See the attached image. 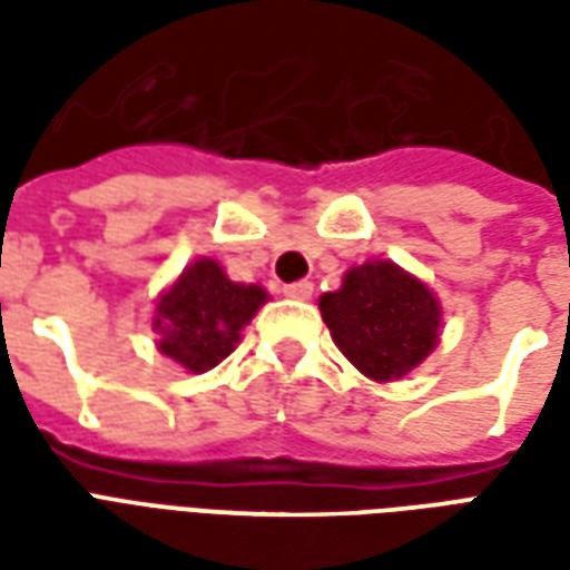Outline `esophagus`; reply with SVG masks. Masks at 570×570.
<instances>
[{"label": "esophagus", "instance_id": "34e87169", "mask_svg": "<svg viewBox=\"0 0 570 570\" xmlns=\"http://www.w3.org/2000/svg\"><path fill=\"white\" fill-rule=\"evenodd\" d=\"M311 293H314V284H311V281H296V284L284 286V296L289 298H311Z\"/></svg>", "mask_w": 570, "mask_h": 570}]
</instances>
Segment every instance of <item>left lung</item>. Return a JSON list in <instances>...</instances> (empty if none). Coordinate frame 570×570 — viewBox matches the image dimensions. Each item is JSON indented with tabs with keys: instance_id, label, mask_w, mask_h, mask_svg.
Returning a JSON list of instances; mask_svg holds the SVG:
<instances>
[{
	"instance_id": "8db88e82",
	"label": "left lung",
	"mask_w": 570,
	"mask_h": 570,
	"mask_svg": "<svg viewBox=\"0 0 570 570\" xmlns=\"http://www.w3.org/2000/svg\"><path fill=\"white\" fill-rule=\"evenodd\" d=\"M321 314L338 351L372 382L403 379L440 342V302L394 262L351 268L342 289L321 296Z\"/></svg>"
}]
</instances>
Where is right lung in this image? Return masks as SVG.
<instances>
[{"label": "right lung", "instance_id": "obj_1", "mask_svg": "<svg viewBox=\"0 0 570 570\" xmlns=\"http://www.w3.org/2000/svg\"><path fill=\"white\" fill-rule=\"evenodd\" d=\"M265 298L262 286L228 281L216 259L191 262L155 305L151 330L161 335L158 351L188 372L213 370L235 351L240 330Z\"/></svg>", "mask_w": 570, "mask_h": 570}]
</instances>
